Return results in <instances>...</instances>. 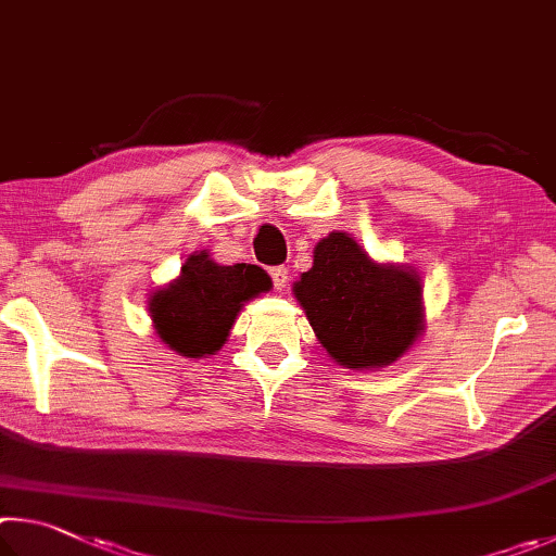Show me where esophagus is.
Listing matches in <instances>:
<instances>
[{"label": "esophagus", "instance_id": "obj_1", "mask_svg": "<svg viewBox=\"0 0 556 556\" xmlns=\"http://www.w3.org/2000/svg\"><path fill=\"white\" fill-rule=\"evenodd\" d=\"M268 273H270L273 286H276L278 290H283L286 283H288V268L286 266H273Z\"/></svg>", "mask_w": 556, "mask_h": 556}]
</instances>
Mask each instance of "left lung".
<instances>
[{
	"label": "left lung",
	"instance_id": "left-lung-1",
	"mask_svg": "<svg viewBox=\"0 0 556 556\" xmlns=\"http://www.w3.org/2000/svg\"><path fill=\"white\" fill-rule=\"evenodd\" d=\"M295 298L329 356L346 368L395 362L422 329V288L410 270L378 266L342 231L315 247Z\"/></svg>",
	"mask_w": 556,
	"mask_h": 556
}]
</instances>
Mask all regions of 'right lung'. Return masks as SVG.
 Instances as JSON below:
<instances>
[{
	"label": "right lung",
	"instance_id": "add662e5",
	"mask_svg": "<svg viewBox=\"0 0 556 556\" xmlns=\"http://www.w3.org/2000/svg\"><path fill=\"white\" fill-rule=\"evenodd\" d=\"M268 288L270 278L258 266H219L207 253H194L180 278L151 300L155 332L188 358L214 354L227 342L241 305Z\"/></svg>",
	"mask_w": 556,
	"mask_h": 556
}]
</instances>
